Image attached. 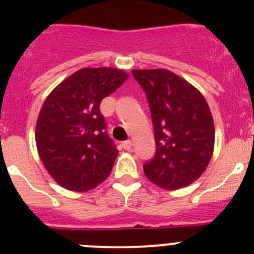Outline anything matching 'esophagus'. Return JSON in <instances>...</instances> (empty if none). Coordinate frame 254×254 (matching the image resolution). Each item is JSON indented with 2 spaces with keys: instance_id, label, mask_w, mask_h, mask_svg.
Listing matches in <instances>:
<instances>
[{
  "instance_id": "esophagus-1",
  "label": "esophagus",
  "mask_w": 254,
  "mask_h": 254,
  "mask_svg": "<svg viewBox=\"0 0 254 254\" xmlns=\"http://www.w3.org/2000/svg\"><path fill=\"white\" fill-rule=\"evenodd\" d=\"M122 146H123V148H124V150L130 151V150H131V147H132V142L130 141V140H127V141L123 142Z\"/></svg>"
}]
</instances>
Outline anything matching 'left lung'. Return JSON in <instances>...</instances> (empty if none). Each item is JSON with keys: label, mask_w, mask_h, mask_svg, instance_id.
<instances>
[{"label": "left lung", "mask_w": 254, "mask_h": 254, "mask_svg": "<svg viewBox=\"0 0 254 254\" xmlns=\"http://www.w3.org/2000/svg\"><path fill=\"white\" fill-rule=\"evenodd\" d=\"M147 97L156 153L143 165L156 186L176 190L206 170L214 151V119L203 94L165 68L132 70Z\"/></svg>", "instance_id": "obj_1"}]
</instances>
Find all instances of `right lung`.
Masks as SVG:
<instances>
[{
  "mask_svg": "<svg viewBox=\"0 0 254 254\" xmlns=\"http://www.w3.org/2000/svg\"><path fill=\"white\" fill-rule=\"evenodd\" d=\"M127 78V73L118 68H81L45 99L35 141L49 175L64 188L91 190L111 173L119 151L99 106Z\"/></svg>",
  "mask_w": 254,
  "mask_h": 254,
  "instance_id": "1",
  "label": "right lung"
}]
</instances>
